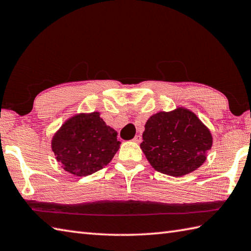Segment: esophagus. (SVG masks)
I'll use <instances>...</instances> for the list:
<instances>
[{
    "label": "esophagus",
    "instance_id": "34e87169",
    "mask_svg": "<svg viewBox=\"0 0 251 251\" xmlns=\"http://www.w3.org/2000/svg\"><path fill=\"white\" fill-rule=\"evenodd\" d=\"M132 140H134V141L137 142V143H139V142L141 141V136H140V135H136L135 138H134V139H132Z\"/></svg>",
    "mask_w": 251,
    "mask_h": 251
}]
</instances>
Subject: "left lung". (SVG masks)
I'll list each match as a JSON object with an SVG mask.
<instances>
[{
  "label": "left lung",
  "instance_id": "obj_1",
  "mask_svg": "<svg viewBox=\"0 0 251 251\" xmlns=\"http://www.w3.org/2000/svg\"><path fill=\"white\" fill-rule=\"evenodd\" d=\"M142 139L140 148L151 166L173 177L201 167L212 146L210 130L185 108L152 115L146 123Z\"/></svg>",
  "mask_w": 251,
  "mask_h": 251
}]
</instances>
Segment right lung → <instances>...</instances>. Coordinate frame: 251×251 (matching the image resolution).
Segmentation results:
<instances>
[{"mask_svg":"<svg viewBox=\"0 0 251 251\" xmlns=\"http://www.w3.org/2000/svg\"><path fill=\"white\" fill-rule=\"evenodd\" d=\"M117 132L99 112L79 113L65 122L51 140V150L66 172L85 177L102 169L119 151Z\"/></svg>","mask_w":251,"mask_h":251,"instance_id":"right-lung-1","label":"right lung"}]
</instances>
